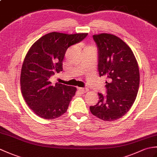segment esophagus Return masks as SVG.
Masks as SVG:
<instances>
[{
    "mask_svg": "<svg viewBox=\"0 0 157 157\" xmlns=\"http://www.w3.org/2000/svg\"><path fill=\"white\" fill-rule=\"evenodd\" d=\"M78 90L79 92H81L82 94H84V93H86L87 92L88 90L87 88H78Z\"/></svg>",
    "mask_w": 157,
    "mask_h": 157,
    "instance_id": "esophagus-1",
    "label": "esophagus"
}]
</instances>
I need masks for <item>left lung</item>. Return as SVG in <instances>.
Segmentation results:
<instances>
[{"label": "left lung", "mask_w": 157, "mask_h": 157, "mask_svg": "<svg viewBox=\"0 0 157 157\" xmlns=\"http://www.w3.org/2000/svg\"><path fill=\"white\" fill-rule=\"evenodd\" d=\"M98 50L100 76L108 78L106 95L98 93L97 104L90 107L92 115L112 121L124 116L137 96L140 84L138 62L129 46L113 34L93 35Z\"/></svg>", "instance_id": "8db88e82"}]
</instances>
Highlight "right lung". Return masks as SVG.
<instances>
[{
  "mask_svg": "<svg viewBox=\"0 0 157 157\" xmlns=\"http://www.w3.org/2000/svg\"><path fill=\"white\" fill-rule=\"evenodd\" d=\"M88 33L67 34L51 32L35 42L23 61L20 85L28 106L40 117L58 118L67 111L77 88L49 81L55 72L63 71L67 50L81 42Z\"/></svg>",
  "mask_w": 157,
  "mask_h": 157,
  "instance_id": "add662e5",
  "label": "right lung"
}]
</instances>
